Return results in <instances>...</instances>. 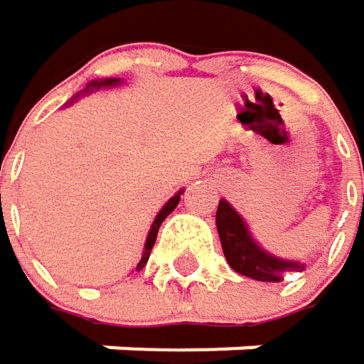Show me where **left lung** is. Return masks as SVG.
I'll list each match as a JSON object with an SVG mask.
<instances>
[{"label":"left lung","mask_w":364,"mask_h":364,"mask_svg":"<svg viewBox=\"0 0 364 364\" xmlns=\"http://www.w3.org/2000/svg\"><path fill=\"white\" fill-rule=\"evenodd\" d=\"M216 227L223 244V252L231 269L259 282H282L288 273L303 272V263L284 261L265 252L250 235L244 218L220 199L216 210Z\"/></svg>","instance_id":"8db88e82"}]
</instances>
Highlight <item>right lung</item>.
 Listing matches in <instances>:
<instances>
[{
    "mask_svg": "<svg viewBox=\"0 0 364 364\" xmlns=\"http://www.w3.org/2000/svg\"><path fill=\"white\" fill-rule=\"evenodd\" d=\"M116 85H120V80L118 78H105V80H92L87 85V89L82 92H91V91H99V89H105V87H116ZM80 97V95H78ZM184 191H180V193H176L165 205H163V210L156 214V218H154V223H152V227H150V231H148V237H146V246H144V255H141V261L137 263V272L139 269H144V265L148 263V257H150V250H152V246H154V242H156V233H159V227H161V223L176 210V205L180 203V195H182Z\"/></svg>",
    "mask_w": 364,
    "mask_h": 364,
    "instance_id": "add662e5",
    "label": "right lung"
}]
</instances>
